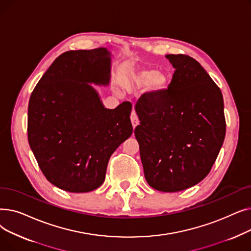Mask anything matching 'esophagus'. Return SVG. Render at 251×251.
<instances>
[{"label": "esophagus", "instance_id": "1", "mask_svg": "<svg viewBox=\"0 0 251 251\" xmlns=\"http://www.w3.org/2000/svg\"><path fill=\"white\" fill-rule=\"evenodd\" d=\"M130 120H131V123H132V126L133 128H135L138 124H139V120H138V117L136 115V113L134 111H132V113H131V116H130Z\"/></svg>", "mask_w": 251, "mask_h": 251}]
</instances>
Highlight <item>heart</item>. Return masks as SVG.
Wrapping results in <instances>:
<instances>
[{"instance_id":"obj_1","label":"heart","mask_w":251,"mask_h":251,"mask_svg":"<svg viewBox=\"0 0 251 251\" xmlns=\"http://www.w3.org/2000/svg\"><path fill=\"white\" fill-rule=\"evenodd\" d=\"M171 76L167 71H155L151 68H138L131 71L125 78L128 87L141 88L148 85V94L156 97L165 91L170 83Z\"/></svg>"}]
</instances>
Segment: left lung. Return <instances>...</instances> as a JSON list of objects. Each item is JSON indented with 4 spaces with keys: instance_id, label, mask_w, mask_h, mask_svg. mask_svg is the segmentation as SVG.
I'll list each match as a JSON object with an SVG mask.
<instances>
[{
    "instance_id": "left-lung-1",
    "label": "left lung",
    "mask_w": 251,
    "mask_h": 251,
    "mask_svg": "<svg viewBox=\"0 0 251 251\" xmlns=\"http://www.w3.org/2000/svg\"><path fill=\"white\" fill-rule=\"evenodd\" d=\"M175 68L161 95L144 94L135 104L144 177L164 192L190 188L209 173L226 134L220 88L201 65L186 55H166Z\"/></svg>"
}]
</instances>
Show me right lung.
<instances>
[{
    "instance_id": "right-lung-1",
    "label": "right lung",
    "mask_w": 251,
    "mask_h": 251,
    "mask_svg": "<svg viewBox=\"0 0 251 251\" xmlns=\"http://www.w3.org/2000/svg\"><path fill=\"white\" fill-rule=\"evenodd\" d=\"M112 54L105 48L69 50L38 81L28 103L30 149L46 178L83 193L104 181L111 155L132 134V104L103 105L91 84L108 86Z\"/></svg>"
}]
</instances>
